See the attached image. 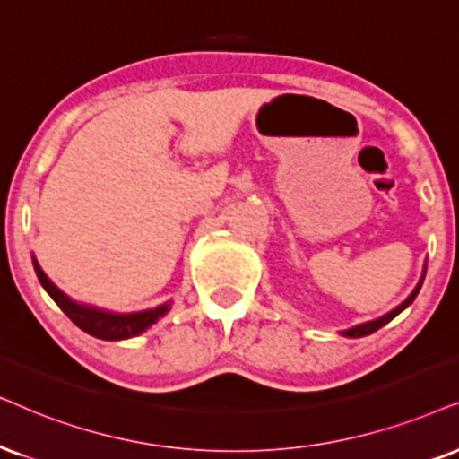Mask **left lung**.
Here are the masks:
<instances>
[{
	"mask_svg": "<svg viewBox=\"0 0 459 459\" xmlns=\"http://www.w3.org/2000/svg\"><path fill=\"white\" fill-rule=\"evenodd\" d=\"M423 277H426V266H423V273H421V280H420V283H417V286H415V290H413V292H411V294H409V297H407V299H404V300H403V303H400V305L396 307V309L387 311V313H385V316L377 317V320H370V322L358 324V326H351V328H347V330H343V333H341V334H343V336H350V339H358V336H367V334H373V333H375V330H379L381 326H385V324H387V322H392V320H394V317H396L400 311H404V309H407V307H409L411 303H413V300H415V297H417V294H420V290H421Z\"/></svg>",
	"mask_w": 459,
	"mask_h": 459,
	"instance_id": "obj_1",
	"label": "left lung"
}]
</instances>
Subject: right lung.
<instances>
[{
  "instance_id": "obj_1",
  "label": "right lung",
  "mask_w": 459,
  "mask_h": 459,
  "mask_svg": "<svg viewBox=\"0 0 459 459\" xmlns=\"http://www.w3.org/2000/svg\"><path fill=\"white\" fill-rule=\"evenodd\" d=\"M33 269L39 283L46 292L50 294V299L59 305V309L72 320L80 330H84L86 334L97 336L101 341H123L137 336L152 326L154 322H159L162 316H167L171 309V300L162 303L154 309H143V311H133V313H118L101 309V307L78 303L72 297H67L61 288H56L55 283L48 280V275L42 271V266L36 258H33Z\"/></svg>"
}]
</instances>
